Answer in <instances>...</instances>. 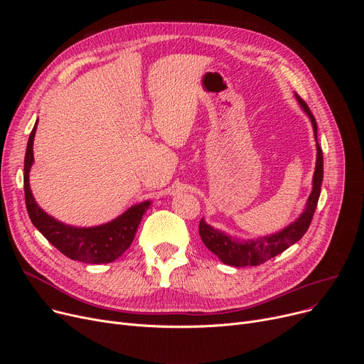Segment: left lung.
<instances>
[{
    "instance_id": "obj_1",
    "label": "left lung",
    "mask_w": 364,
    "mask_h": 364,
    "mask_svg": "<svg viewBox=\"0 0 364 364\" xmlns=\"http://www.w3.org/2000/svg\"><path fill=\"white\" fill-rule=\"evenodd\" d=\"M295 99L302 107V110L307 113V117L310 118L313 131H314V139H316L317 158H316V169L313 176L311 193L307 199V203H305L302 214L294 223L286 225L277 233L262 236L258 239L243 240L239 237H233L230 235L218 230V228L209 225L202 218L199 224V235L202 242L205 243V246L209 251L215 254L227 265H233V267L259 265L288 250L289 246L296 243L305 235V232L309 230L317 202H318L320 187L323 181V151L317 141V124L313 113L310 112L307 103H305L296 92H295Z\"/></svg>"
}]
</instances>
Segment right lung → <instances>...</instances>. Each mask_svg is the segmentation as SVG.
I'll use <instances>...</instances> for the list:
<instances>
[{
  "label": "right lung",
  "instance_id": "obj_1",
  "mask_svg": "<svg viewBox=\"0 0 364 364\" xmlns=\"http://www.w3.org/2000/svg\"><path fill=\"white\" fill-rule=\"evenodd\" d=\"M38 121L31 132L25 153V202L32 224L43 233V236L70 259L87 264H106L119 258L134 240L139 224L150 206V200L132 205L124 214L114 220L94 225L75 227L65 224L48 215L35 202L29 186V172L33 164V139Z\"/></svg>",
  "mask_w": 364,
  "mask_h": 364
}]
</instances>
